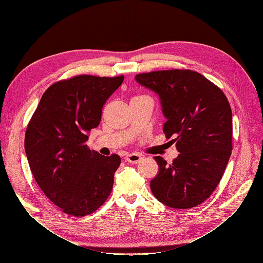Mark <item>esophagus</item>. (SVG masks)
Masks as SVG:
<instances>
[{
	"label": "esophagus",
	"mask_w": 263,
	"mask_h": 263,
	"mask_svg": "<svg viewBox=\"0 0 263 263\" xmlns=\"http://www.w3.org/2000/svg\"><path fill=\"white\" fill-rule=\"evenodd\" d=\"M141 156L138 154H130L125 157V160L129 163H138L141 160Z\"/></svg>",
	"instance_id": "esophagus-1"
}]
</instances>
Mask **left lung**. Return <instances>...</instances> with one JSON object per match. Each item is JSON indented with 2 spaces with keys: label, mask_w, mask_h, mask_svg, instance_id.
<instances>
[{
  "label": "left lung",
  "mask_w": 263,
  "mask_h": 263,
  "mask_svg": "<svg viewBox=\"0 0 263 263\" xmlns=\"http://www.w3.org/2000/svg\"><path fill=\"white\" fill-rule=\"evenodd\" d=\"M160 99L163 133L179 156L171 164L155 157L159 172L150 182L158 201L191 209L208 200L224 174L233 149V114L218 86L191 70H163L135 77Z\"/></svg>",
  "instance_id": "8db88e82"
}]
</instances>
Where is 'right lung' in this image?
Wrapping results in <instances>:
<instances>
[{"instance_id": "right-lung-1", "label": "right lung", "mask_w": 263, "mask_h": 263, "mask_svg": "<svg viewBox=\"0 0 263 263\" xmlns=\"http://www.w3.org/2000/svg\"><path fill=\"white\" fill-rule=\"evenodd\" d=\"M124 77L78 76L50 85L25 134L31 173L45 195L72 216H85L106 201L121 157H105L86 146L100 125L106 100Z\"/></svg>"}]
</instances>
